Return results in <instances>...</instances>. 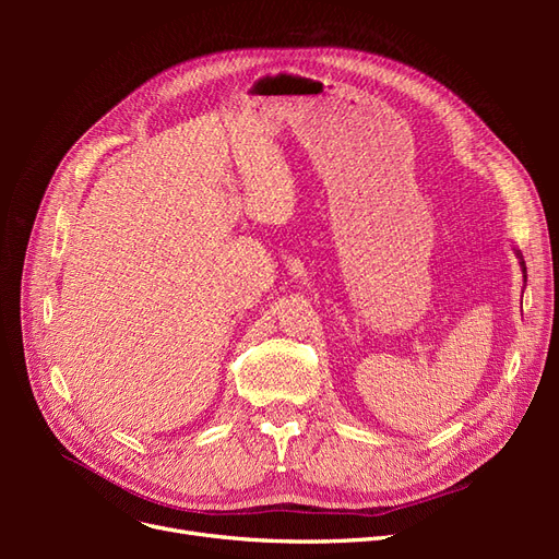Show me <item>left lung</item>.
Segmentation results:
<instances>
[{
  "instance_id": "obj_1",
  "label": "left lung",
  "mask_w": 559,
  "mask_h": 559,
  "mask_svg": "<svg viewBox=\"0 0 559 559\" xmlns=\"http://www.w3.org/2000/svg\"><path fill=\"white\" fill-rule=\"evenodd\" d=\"M522 270H524V263H522Z\"/></svg>"
}]
</instances>
